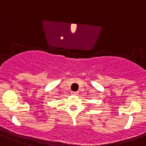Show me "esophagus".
<instances>
[{
	"instance_id": "34e87169",
	"label": "esophagus",
	"mask_w": 146,
	"mask_h": 146,
	"mask_svg": "<svg viewBox=\"0 0 146 146\" xmlns=\"http://www.w3.org/2000/svg\"><path fill=\"white\" fill-rule=\"evenodd\" d=\"M71 94L73 95H77L78 94V92H72Z\"/></svg>"
}]
</instances>
